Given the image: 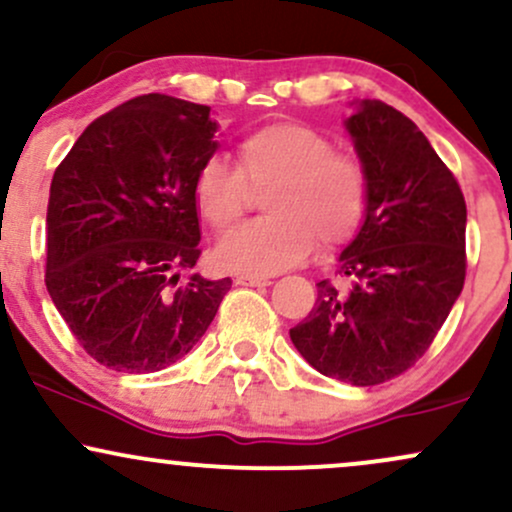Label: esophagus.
<instances>
[{
    "label": "esophagus",
    "instance_id": "obj_1",
    "mask_svg": "<svg viewBox=\"0 0 512 512\" xmlns=\"http://www.w3.org/2000/svg\"><path fill=\"white\" fill-rule=\"evenodd\" d=\"M236 284L238 286H269L272 281H269V276H262V274H240Z\"/></svg>",
    "mask_w": 512,
    "mask_h": 512
}]
</instances>
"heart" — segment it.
Segmentation results:
<instances>
[{"label": "heart", "mask_w": 512, "mask_h": 512, "mask_svg": "<svg viewBox=\"0 0 512 512\" xmlns=\"http://www.w3.org/2000/svg\"><path fill=\"white\" fill-rule=\"evenodd\" d=\"M264 195L267 219L226 238L216 262L226 269L272 274L293 267L315 245L342 248L358 236L370 207V175L356 154L303 122H272L238 144V166L211 156L195 175L199 216L231 233Z\"/></svg>", "instance_id": "obj_1"}]
</instances>
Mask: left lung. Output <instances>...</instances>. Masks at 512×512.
I'll use <instances>...</instances> for the list:
<instances>
[{"instance_id":"obj_1","label":"left lung","mask_w":512,"mask_h":512,"mask_svg":"<svg viewBox=\"0 0 512 512\" xmlns=\"http://www.w3.org/2000/svg\"><path fill=\"white\" fill-rule=\"evenodd\" d=\"M346 129L370 175V207L339 255V281L289 332L315 370L342 383L380 385L426 354L467 274V204L452 170L407 115L363 101Z\"/></svg>"}]
</instances>
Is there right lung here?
Listing matches in <instances>:
<instances>
[{
  "label": "right lung",
  "instance_id": "add662e5",
  "mask_svg": "<svg viewBox=\"0 0 512 512\" xmlns=\"http://www.w3.org/2000/svg\"><path fill=\"white\" fill-rule=\"evenodd\" d=\"M209 105L146 93L84 129L52 175L45 286L93 361L154 373L195 346L231 289L192 269L195 175L214 156Z\"/></svg>",
  "mask_w": 512,
  "mask_h": 512
}]
</instances>
